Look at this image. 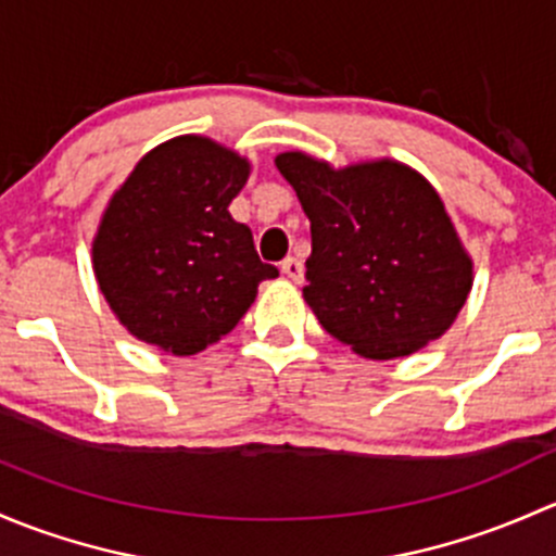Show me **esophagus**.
<instances>
[{"instance_id": "34e87169", "label": "esophagus", "mask_w": 556, "mask_h": 556, "mask_svg": "<svg viewBox=\"0 0 556 556\" xmlns=\"http://www.w3.org/2000/svg\"><path fill=\"white\" fill-rule=\"evenodd\" d=\"M280 273H283V276L291 278V280H302V273H305V267H302V260H296V256H286V260L280 262Z\"/></svg>"}]
</instances>
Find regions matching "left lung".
<instances>
[{
  "mask_svg": "<svg viewBox=\"0 0 556 556\" xmlns=\"http://www.w3.org/2000/svg\"><path fill=\"white\" fill-rule=\"evenodd\" d=\"M276 165L311 219L302 294L334 340L388 362L450 329L471 291V260L417 170L391 160L331 170L302 152Z\"/></svg>",
  "mask_w": 556,
  "mask_h": 556,
  "instance_id": "8db88e82",
  "label": "left lung"
}]
</instances>
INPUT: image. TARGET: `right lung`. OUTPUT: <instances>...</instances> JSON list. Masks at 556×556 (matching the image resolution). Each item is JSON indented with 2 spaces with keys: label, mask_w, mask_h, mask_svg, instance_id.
<instances>
[{
  "label": "right lung",
  "mask_w": 556,
  "mask_h": 556,
  "mask_svg": "<svg viewBox=\"0 0 556 556\" xmlns=\"http://www.w3.org/2000/svg\"><path fill=\"white\" fill-rule=\"evenodd\" d=\"M249 163L200 136L160 144L114 192L93 243L101 294L130 334L192 356L230 334L276 278L227 205Z\"/></svg>",
  "instance_id": "right-lung-1"
}]
</instances>
